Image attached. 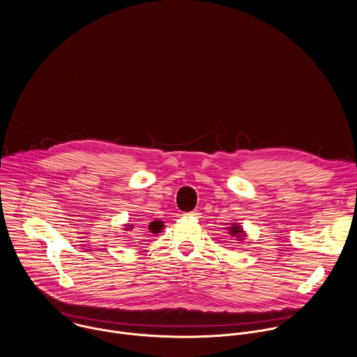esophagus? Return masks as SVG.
<instances>
[{
  "label": "esophagus",
  "instance_id": "obj_1",
  "mask_svg": "<svg viewBox=\"0 0 357 357\" xmlns=\"http://www.w3.org/2000/svg\"><path fill=\"white\" fill-rule=\"evenodd\" d=\"M185 215H186V217H189V218H200V217H202V215H200V213H199L197 210L190 211V213H186Z\"/></svg>",
  "mask_w": 357,
  "mask_h": 357
}]
</instances>
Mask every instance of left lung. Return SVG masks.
I'll return each mask as SVG.
<instances>
[{
  "mask_svg": "<svg viewBox=\"0 0 357 357\" xmlns=\"http://www.w3.org/2000/svg\"><path fill=\"white\" fill-rule=\"evenodd\" d=\"M228 231H229V234H231L232 236H236L238 241H242V238L245 236V235H243V231H242V227H239L238 224H232V227H231Z\"/></svg>",
  "mask_w": 357,
  "mask_h": 357,
  "instance_id": "left-lung-1",
  "label": "left lung"
}]
</instances>
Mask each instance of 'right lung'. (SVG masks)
<instances>
[{"label":"right lung","mask_w":357,"mask_h":357,"mask_svg":"<svg viewBox=\"0 0 357 357\" xmlns=\"http://www.w3.org/2000/svg\"><path fill=\"white\" fill-rule=\"evenodd\" d=\"M132 228H133V225H128V227L125 228V231H130ZM161 228H162V222H161V221H154V222H150V225H149V229H150V232H153V234H158ZM140 234H146V232H140ZM147 235H149V234H147Z\"/></svg>","instance_id":"add662e5"}]
</instances>
